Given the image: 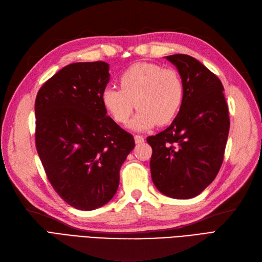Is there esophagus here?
Listing matches in <instances>:
<instances>
[{
	"mask_svg": "<svg viewBox=\"0 0 262 262\" xmlns=\"http://www.w3.org/2000/svg\"><path fill=\"white\" fill-rule=\"evenodd\" d=\"M134 141H136L137 144H141V143H143V142H144V138L142 136H136V137H134Z\"/></svg>",
	"mask_w": 262,
	"mask_h": 262,
	"instance_id": "1",
	"label": "esophagus"
}]
</instances>
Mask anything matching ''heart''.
Here are the masks:
<instances>
[{"label": "heart", "instance_id": "obj_1", "mask_svg": "<svg viewBox=\"0 0 262 262\" xmlns=\"http://www.w3.org/2000/svg\"><path fill=\"white\" fill-rule=\"evenodd\" d=\"M121 90L107 86L101 92L102 106L115 121L125 123L134 108L139 112L129 123L132 130H148L166 124L178 115L185 97L177 71L154 63H136L120 76Z\"/></svg>", "mask_w": 262, "mask_h": 262}]
</instances>
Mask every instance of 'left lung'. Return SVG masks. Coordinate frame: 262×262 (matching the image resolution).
Instances as JSON below:
<instances>
[{"instance_id":"left-lung-1","label":"left lung","mask_w":262,"mask_h":262,"mask_svg":"<svg viewBox=\"0 0 262 262\" xmlns=\"http://www.w3.org/2000/svg\"><path fill=\"white\" fill-rule=\"evenodd\" d=\"M176 67L185 97L167 129L148 137L150 176L163 194L190 199L216 177L229 131L224 87L219 77L187 54L165 57Z\"/></svg>"}]
</instances>
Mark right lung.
I'll use <instances>...</instances> for the list:
<instances>
[{
	"mask_svg": "<svg viewBox=\"0 0 262 262\" xmlns=\"http://www.w3.org/2000/svg\"><path fill=\"white\" fill-rule=\"evenodd\" d=\"M110 80L106 62H76L39 90L36 147L50 184L71 207L92 211L108 203L134 139L102 106Z\"/></svg>",
	"mask_w": 262,
	"mask_h": 262,
	"instance_id": "add662e5",
	"label": "right lung"
}]
</instances>
